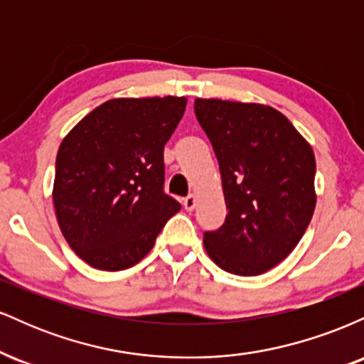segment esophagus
I'll return each mask as SVG.
<instances>
[{"label": "esophagus", "instance_id": "1", "mask_svg": "<svg viewBox=\"0 0 364 364\" xmlns=\"http://www.w3.org/2000/svg\"><path fill=\"white\" fill-rule=\"evenodd\" d=\"M183 205H185V208L186 210H193V208L196 207V198H195V195H188L185 200H183Z\"/></svg>", "mask_w": 364, "mask_h": 364}]
</instances>
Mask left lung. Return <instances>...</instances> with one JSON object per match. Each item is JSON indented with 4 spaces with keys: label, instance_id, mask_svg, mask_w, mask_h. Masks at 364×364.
<instances>
[{
    "label": "left lung",
    "instance_id": "obj_1",
    "mask_svg": "<svg viewBox=\"0 0 364 364\" xmlns=\"http://www.w3.org/2000/svg\"><path fill=\"white\" fill-rule=\"evenodd\" d=\"M225 198L224 224L203 232L208 257L229 274L260 275L299 243L315 210V154L270 106L195 99Z\"/></svg>",
    "mask_w": 364,
    "mask_h": 364
}]
</instances>
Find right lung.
Listing matches in <instances>:
<instances>
[{"label":"right lung","instance_id":"add662e5","mask_svg":"<svg viewBox=\"0 0 364 364\" xmlns=\"http://www.w3.org/2000/svg\"><path fill=\"white\" fill-rule=\"evenodd\" d=\"M185 107L173 95L111 99L63 139L54 210L65 240L94 269L139 263L181 208L164 193V145Z\"/></svg>","mask_w":364,"mask_h":364}]
</instances>
